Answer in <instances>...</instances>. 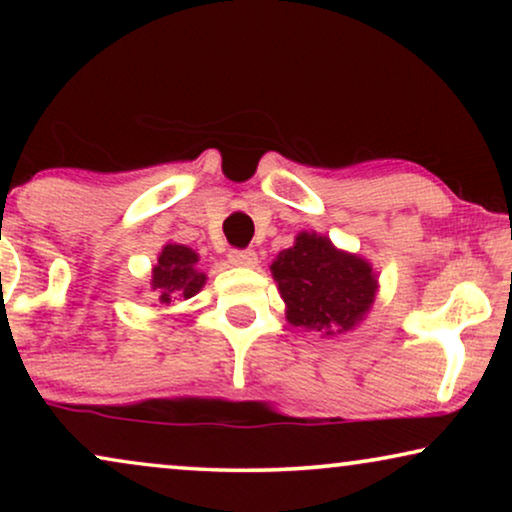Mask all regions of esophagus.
I'll use <instances>...</instances> for the list:
<instances>
[{
	"label": "esophagus",
	"mask_w": 512,
	"mask_h": 512,
	"mask_svg": "<svg viewBox=\"0 0 512 512\" xmlns=\"http://www.w3.org/2000/svg\"><path fill=\"white\" fill-rule=\"evenodd\" d=\"M228 261L235 265V268H256L258 265V256L256 251L251 249H244V251H230L228 254Z\"/></svg>",
	"instance_id": "1"
}]
</instances>
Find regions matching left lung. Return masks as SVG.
<instances>
[{
    "instance_id": "8db88e82",
    "label": "left lung",
    "mask_w": 512,
    "mask_h": 512,
    "mask_svg": "<svg viewBox=\"0 0 512 512\" xmlns=\"http://www.w3.org/2000/svg\"><path fill=\"white\" fill-rule=\"evenodd\" d=\"M286 305V321L303 331H354L375 303L377 272L366 258L338 249L326 235L303 230L270 265Z\"/></svg>"
}]
</instances>
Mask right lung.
Here are the masks:
<instances>
[{
  "label": "right lung",
  "instance_id": "right-lung-1",
  "mask_svg": "<svg viewBox=\"0 0 512 512\" xmlns=\"http://www.w3.org/2000/svg\"><path fill=\"white\" fill-rule=\"evenodd\" d=\"M198 261L200 256L186 244L167 242L160 249L149 279V298L153 307L170 305L172 300H186L200 293L207 282V275L198 270Z\"/></svg>",
  "mask_w": 512,
  "mask_h": 512
}]
</instances>
